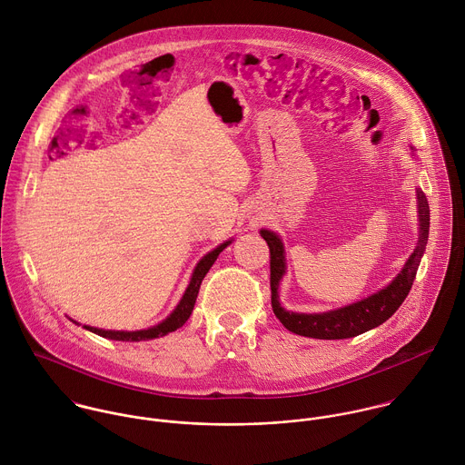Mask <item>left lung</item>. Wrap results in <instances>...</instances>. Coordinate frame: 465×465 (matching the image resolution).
I'll use <instances>...</instances> for the list:
<instances>
[{"label": "left lung", "instance_id": "1", "mask_svg": "<svg viewBox=\"0 0 465 465\" xmlns=\"http://www.w3.org/2000/svg\"><path fill=\"white\" fill-rule=\"evenodd\" d=\"M419 199V219H420V237L415 252L408 259L402 272L393 279V282L377 292L375 295L359 301L355 304H350L341 310H333L328 313H290L279 304V282L286 272L284 262V248L281 239L270 232L261 230V237L268 242L270 248V288H272V308L275 317L282 322L286 330L292 333L312 337V339H324V341H335V339H351L364 331H370L382 322H386L404 302L408 297L413 281L417 277V270L420 264V259L426 252L428 237H430V204L428 197L422 190H417Z\"/></svg>", "mask_w": 465, "mask_h": 465}]
</instances>
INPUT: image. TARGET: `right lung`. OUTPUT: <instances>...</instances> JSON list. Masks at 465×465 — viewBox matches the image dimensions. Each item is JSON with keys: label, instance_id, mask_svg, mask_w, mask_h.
<instances>
[{"label": "right lung", "instance_id": "right-lung-1", "mask_svg": "<svg viewBox=\"0 0 465 465\" xmlns=\"http://www.w3.org/2000/svg\"><path fill=\"white\" fill-rule=\"evenodd\" d=\"M230 244V241H226L224 244L217 246L213 252H210L208 255H204L193 275H192V281L181 299V302L177 304V308L172 312V315L163 321L161 324L153 326V328H148V330H141V331H108V330H97V328H90V326H83L86 328L88 331L99 335V337H104V339H112V341H123V342H139V341H150V339H157V337H163L170 331H175L177 328H181L192 315L193 312V304H195V299H197V293H199V288H201V282L203 279L206 277L208 270L212 268V264L217 261L219 253Z\"/></svg>", "mask_w": 465, "mask_h": 465}]
</instances>
